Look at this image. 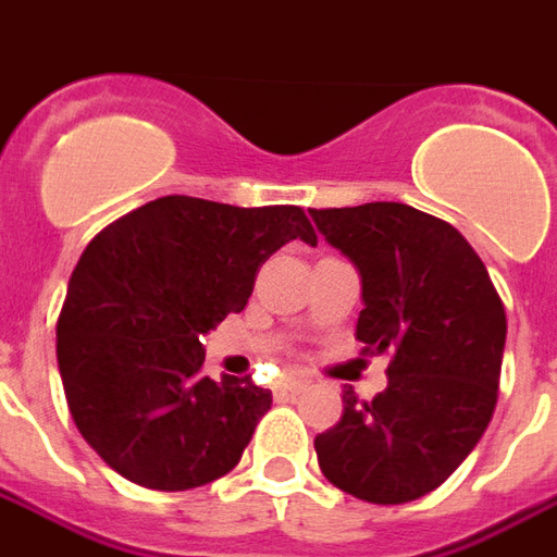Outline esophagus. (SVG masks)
I'll return each instance as SVG.
<instances>
[{
  "label": "esophagus",
  "mask_w": 557,
  "mask_h": 557,
  "mask_svg": "<svg viewBox=\"0 0 557 557\" xmlns=\"http://www.w3.org/2000/svg\"><path fill=\"white\" fill-rule=\"evenodd\" d=\"M274 389H277L280 395H298L307 389V381H300V377H280Z\"/></svg>",
  "instance_id": "obj_1"
}]
</instances>
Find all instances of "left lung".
I'll list each match as a JSON object with an SVG mask.
<instances>
[{"label": "left lung", "instance_id": "obj_1", "mask_svg": "<svg viewBox=\"0 0 557 557\" xmlns=\"http://www.w3.org/2000/svg\"><path fill=\"white\" fill-rule=\"evenodd\" d=\"M360 271L357 339L393 354L386 389H342V419L315 436L324 478L374 505H405L455 472L496 410L508 319L487 268L455 226L405 203L310 209Z\"/></svg>", "mask_w": 557, "mask_h": 557}]
</instances>
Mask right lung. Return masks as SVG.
Segmentation results:
<instances>
[{
    "label": "right lung",
    "mask_w": 557,
    "mask_h": 557,
    "mask_svg": "<svg viewBox=\"0 0 557 557\" xmlns=\"http://www.w3.org/2000/svg\"><path fill=\"white\" fill-rule=\"evenodd\" d=\"M315 245L298 206L159 197L94 238L59 315L70 413L114 472L150 490L203 487L242 460L271 393L203 374L200 336L245 310L259 265Z\"/></svg>",
    "instance_id": "1"
}]
</instances>
